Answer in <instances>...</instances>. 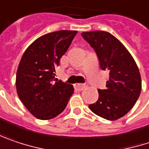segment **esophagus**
<instances>
[{"instance_id":"1","label":"esophagus","mask_w":149,"mask_h":149,"mask_svg":"<svg viewBox=\"0 0 149 149\" xmlns=\"http://www.w3.org/2000/svg\"><path fill=\"white\" fill-rule=\"evenodd\" d=\"M76 87L78 88L79 90H83V89H84V88H86L87 86L86 85H84V84H76Z\"/></svg>"}]
</instances>
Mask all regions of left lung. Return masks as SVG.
Here are the masks:
<instances>
[{"label":"left lung","mask_w":149,"mask_h":149,"mask_svg":"<svg viewBox=\"0 0 149 149\" xmlns=\"http://www.w3.org/2000/svg\"><path fill=\"white\" fill-rule=\"evenodd\" d=\"M82 36L97 54L100 67L109 73L105 89H98V101L88 105L96 115L117 120L134 107L142 89V79L135 60L114 36L103 31L83 32Z\"/></svg>","instance_id":"left-lung-1"}]
</instances>
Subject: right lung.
<instances>
[{"instance_id": "right-lung-1", "label": "right lung", "mask_w": 149, "mask_h": 149, "mask_svg": "<svg viewBox=\"0 0 149 149\" xmlns=\"http://www.w3.org/2000/svg\"><path fill=\"white\" fill-rule=\"evenodd\" d=\"M77 31H58L38 37L24 51L18 66L16 88L27 110L47 120L61 113L74 92L72 84L54 79L55 67Z\"/></svg>"}]
</instances>
